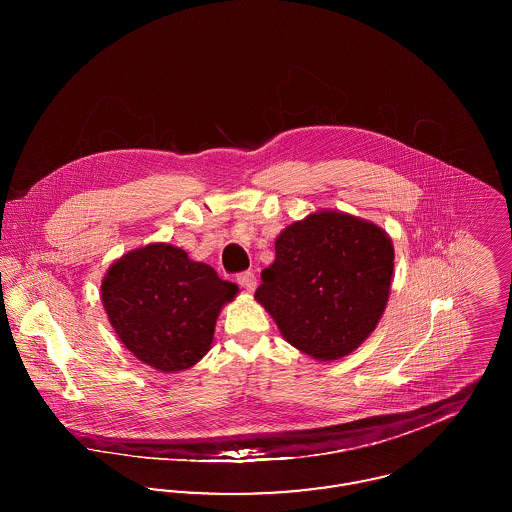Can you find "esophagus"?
<instances>
[{
    "label": "esophagus",
    "instance_id": "obj_1",
    "mask_svg": "<svg viewBox=\"0 0 512 512\" xmlns=\"http://www.w3.org/2000/svg\"><path fill=\"white\" fill-rule=\"evenodd\" d=\"M236 280H238V284H240L244 290H247V292H253L255 286H257V278H255V274H253L251 270L240 272Z\"/></svg>",
    "mask_w": 512,
    "mask_h": 512
}]
</instances>
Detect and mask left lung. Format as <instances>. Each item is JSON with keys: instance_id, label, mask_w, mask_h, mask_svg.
I'll return each mask as SVG.
<instances>
[{"instance_id": "8db88e82", "label": "left lung", "mask_w": 512, "mask_h": 512, "mask_svg": "<svg viewBox=\"0 0 512 512\" xmlns=\"http://www.w3.org/2000/svg\"><path fill=\"white\" fill-rule=\"evenodd\" d=\"M255 299L282 336L318 361L355 351L376 328L390 297L393 245L372 222L324 211L276 238Z\"/></svg>"}]
</instances>
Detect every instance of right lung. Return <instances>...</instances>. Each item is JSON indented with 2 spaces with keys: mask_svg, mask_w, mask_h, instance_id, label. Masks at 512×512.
I'll return each instance as SVG.
<instances>
[{
  "mask_svg": "<svg viewBox=\"0 0 512 512\" xmlns=\"http://www.w3.org/2000/svg\"><path fill=\"white\" fill-rule=\"evenodd\" d=\"M238 286L167 244L126 253L101 284L115 332L142 363L163 372L195 365L211 347L220 309Z\"/></svg>",
  "mask_w": 512,
  "mask_h": 512,
  "instance_id": "obj_1",
  "label": "right lung"
}]
</instances>
